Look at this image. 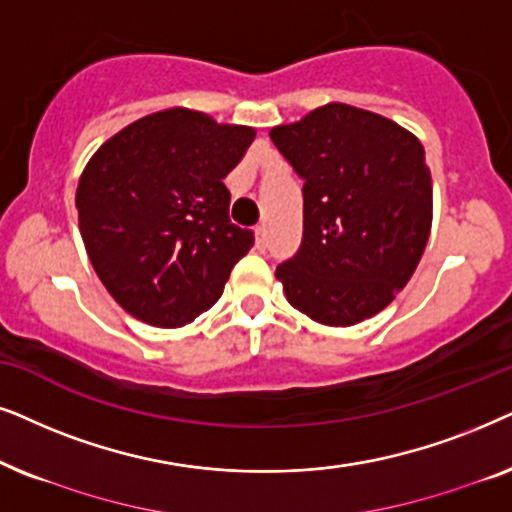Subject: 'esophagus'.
<instances>
[{
    "label": "esophagus",
    "instance_id": "34e87169",
    "mask_svg": "<svg viewBox=\"0 0 512 512\" xmlns=\"http://www.w3.org/2000/svg\"><path fill=\"white\" fill-rule=\"evenodd\" d=\"M255 248L264 252L269 248V236H267V227L260 224V227H255Z\"/></svg>",
    "mask_w": 512,
    "mask_h": 512
}]
</instances>
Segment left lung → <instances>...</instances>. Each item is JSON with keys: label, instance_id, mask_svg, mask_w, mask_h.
Returning <instances> with one entry per match:
<instances>
[{"label": "left lung", "instance_id": "left-lung-1", "mask_svg": "<svg viewBox=\"0 0 512 512\" xmlns=\"http://www.w3.org/2000/svg\"><path fill=\"white\" fill-rule=\"evenodd\" d=\"M269 135L304 180L302 243L276 267L288 302L332 327L386 309L431 234L433 187L421 142L342 102Z\"/></svg>", "mask_w": 512, "mask_h": 512}]
</instances>
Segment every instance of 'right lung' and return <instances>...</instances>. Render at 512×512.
I'll use <instances>...</instances> for the list:
<instances>
[{
  "label": "right lung",
  "mask_w": 512,
  "mask_h": 512,
  "mask_svg": "<svg viewBox=\"0 0 512 512\" xmlns=\"http://www.w3.org/2000/svg\"><path fill=\"white\" fill-rule=\"evenodd\" d=\"M255 131L163 109L107 140L81 173L79 229L95 274L142 323L180 327L220 299L255 243L229 220L224 177Z\"/></svg>",
  "instance_id": "right-lung-1"
}]
</instances>
